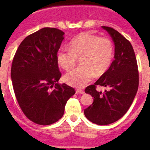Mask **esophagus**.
I'll return each instance as SVG.
<instances>
[{"mask_svg": "<svg viewBox=\"0 0 150 150\" xmlns=\"http://www.w3.org/2000/svg\"><path fill=\"white\" fill-rule=\"evenodd\" d=\"M85 92L83 90H81V89H77L76 90V93H80V94H83Z\"/></svg>", "mask_w": 150, "mask_h": 150, "instance_id": "1", "label": "esophagus"}]
</instances>
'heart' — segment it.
Returning <instances> with one entry per match:
<instances>
[{
    "mask_svg": "<svg viewBox=\"0 0 150 150\" xmlns=\"http://www.w3.org/2000/svg\"><path fill=\"white\" fill-rule=\"evenodd\" d=\"M69 48L61 47L57 54V62L64 70L72 69L80 58L81 65L67 73L64 81L70 86L82 88L94 75L105 73L111 64L114 46L110 38L90 33H82L69 42Z\"/></svg>",
    "mask_w": 150,
    "mask_h": 150,
    "instance_id": "b5f03b06",
    "label": "heart"
}]
</instances>
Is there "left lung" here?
Segmentation results:
<instances>
[{
	"label": "left lung",
	"instance_id": "8db88e82",
	"mask_svg": "<svg viewBox=\"0 0 150 150\" xmlns=\"http://www.w3.org/2000/svg\"><path fill=\"white\" fill-rule=\"evenodd\" d=\"M112 38L115 59L108 70L93 85L87 86L86 93L91 95L93 102L84 110L86 118L97 125L116 122L131 107L139 87V70L134 48L130 41L115 29L102 26ZM97 85L108 87L102 93Z\"/></svg>",
	"mask_w": 150,
	"mask_h": 150
}]
</instances>
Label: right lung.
I'll return each instance as SVG.
<instances>
[{"label": "right lung", "instance_id": "obj_1", "mask_svg": "<svg viewBox=\"0 0 150 150\" xmlns=\"http://www.w3.org/2000/svg\"><path fill=\"white\" fill-rule=\"evenodd\" d=\"M64 33L44 28L25 38L12 61L11 77L21 110L31 121L41 125L58 121L64 115L73 88L59 84L62 73L57 54Z\"/></svg>", "mask_w": 150, "mask_h": 150}]
</instances>
